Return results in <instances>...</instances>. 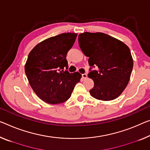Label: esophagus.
<instances>
[{
	"mask_svg": "<svg viewBox=\"0 0 150 150\" xmlns=\"http://www.w3.org/2000/svg\"><path fill=\"white\" fill-rule=\"evenodd\" d=\"M82 78L83 79H85V78H87V74H82Z\"/></svg>",
	"mask_w": 150,
	"mask_h": 150,
	"instance_id": "obj_1",
	"label": "esophagus"
}]
</instances>
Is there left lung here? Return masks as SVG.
<instances>
[{"label": "left lung", "mask_w": 150, "mask_h": 150, "mask_svg": "<svg viewBox=\"0 0 150 150\" xmlns=\"http://www.w3.org/2000/svg\"><path fill=\"white\" fill-rule=\"evenodd\" d=\"M82 52L88 57V77L94 81L90 90L93 97L111 100L126 88L133 70L129 48L125 43L103 33L85 32L78 35ZM95 67L98 70H93Z\"/></svg>", "instance_id": "1"}]
</instances>
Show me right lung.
Masks as SVG:
<instances>
[{
  "mask_svg": "<svg viewBox=\"0 0 150 150\" xmlns=\"http://www.w3.org/2000/svg\"><path fill=\"white\" fill-rule=\"evenodd\" d=\"M76 33H66L41 41L30 52L25 71L35 94L49 104H59L70 97L80 73H70L66 55ZM66 69V71H64Z\"/></svg>",
  "mask_w": 150,
  "mask_h": 150,
  "instance_id": "1",
  "label": "right lung"
}]
</instances>
